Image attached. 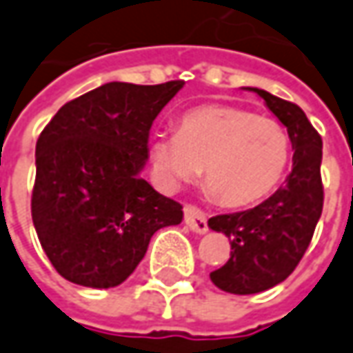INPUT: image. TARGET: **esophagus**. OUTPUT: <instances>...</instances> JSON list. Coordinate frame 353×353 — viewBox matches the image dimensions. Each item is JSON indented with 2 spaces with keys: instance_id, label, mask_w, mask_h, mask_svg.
<instances>
[{
  "instance_id": "1",
  "label": "esophagus",
  "mask_w": 353,
  "mask_h": 353,
  "mask_svg": "<svg viewBox=\"0 0 353 353\" xmlns=\"http://www.w3.org/2000/svg\"><path fill=\"white\" fill-rule=\"evenodd\" d=\"M184 223L188 225L190 231L200 233V235L208 231V217H205V214L200 208H196L192 204L184 205Z\"/></svg>"
}]
</instances>
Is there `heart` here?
Returning <instances> with one entry per match:
<instances>
[{"label": "heart", "mask_w": 353, "mask_h": 353, "mask_svg": "<svg viewBox=\"0 0 353 353\" xmlns=\"http://www.w3.org/2000/svg\"><path fill=\"white\" fill-rule=\"evenodd\" d=\"M149 157L165 190L198 176L219 204L252 205L270 196L292 159V139L280 122L243 108L204 105L186 110L176 132H157Z\"/></svg>", "instance_id": "obj_1"}]
</instances>
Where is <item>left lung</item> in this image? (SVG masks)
Here are the masks:
<instances>
[{
    "mask_svg": "<svg viewBox=\"0 0 353 353\" xmlns=\"http://www.w3.org/2000/svg\"><path fill=\"white\" fill-rule=\"evenodd\" d=\"M264 99L292 139L293 169L285 184L252 210L215 215L208 221L225 233L231 256L210 274L219 290L235 295L260 293L292 274L313 239L323 214V139L297 105L250 87Z\"/></svg>",
    "mask_w": 353,
    "mask_h": 353,
    "instance_id": "8db88e82",
    "label": "left lung"
}]
</instances>
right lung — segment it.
Returning <instances> with one entry per match:
<instances>
[{
    "instance_id": "1",
    "label": "right lung",
    "mask_w": 353,
    "mask_h": 353,
    "mask_svg": "<svg viewBox=\"0 0 353 353\" xmlns=\"http://www.w3.org/2000/svg\"><path fill=\"white\" fill-rule=\"evenodd\" d=\"M184 81L105 83L61 106L37 141L30 212L56 272L85 288H114L136 270L182 205L141 179L149 130Z\"/></svg>"
}]
</instances>
